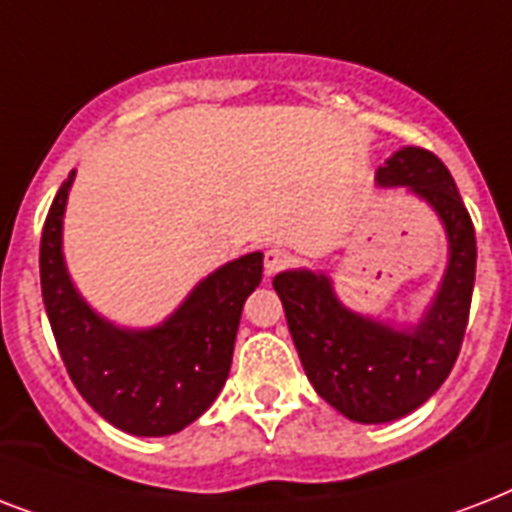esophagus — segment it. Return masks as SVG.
Listing matches in <instances>:
<instances>
[{
    "instance_id": "obj_1",
    "label": "esophagus",
    "mask_w": 512,
    "mask_h": 512,
    "mask_svg": "<svg viewBox=\"0 0 512 512\" xmlns=\"http://www.w3.org/2000/svg\"><path fill=\"white\" fill-rule=\"evenodd\" d=\"M287 263H289V255L284 252V249H268V252H265V260H263L265 276L271 279V276H276L281 268H287Z\"/></svg>"
}]
</instances>
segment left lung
Here are the masks:
<instances>
[{
    "instance_id": "obj_1",
    "label": "left lung",
    "mask_w": 512,
    "mask_h": 512,
    "mask_svg": "<svg viewBox=\"0 0 512 512\" xmlns=\"http://www.w3.org/2000/svg\"><path fill=\"white\" fill-rule=\"evenodd\" d=\"M380 188H406L444 225L446 268L417 324L350 311L324 271L273 279L308 380L342 417L364 425L406 417L436 393L460 356L476 281V231L444 162L404 146L374 172Z\"/></svg>"
}]
</instances>
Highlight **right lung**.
Returning <instances> with one entry per match:
<instances>
[{
    "instance_id": "1",
    "label": "right lung",
    "mask_w": 512,
    "mask_h": 512,
    "mask_svg": "<svg viewBox=\"0 0 512 512\" xmlns=\"http://www.w3.org/2000/svg\"><path fill=\"white\" fill-rule=\"evenodd\" d=\"M76 170L63 180L42 231L39 276L60 358L82 398L132 436H172L207 412L231 372L241 308L263 279L249 252L196 284L156 327H119L76 289L63 257V215Z\"/></svg>"
}]
</instances>
